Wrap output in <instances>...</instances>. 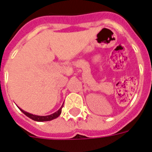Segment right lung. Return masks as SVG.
<instances>
[{
	"label": "right lung",
	"mask_w": 152,
	"mask_h": 152,
	"mask_svg": "<svg viewBox=\"0 0 152 152\" xmlns=\"http://www.w3.org/2000/svg\"><path fill=\"white\" fill-rule=\"evenodd\" d=\"M63 107V105H62L61 108L58 111H56V113H53L51 115H45V116H42V115H33L31 113H27V112H25L24 110L23 109H21L20 108L18 107L20 109V110L22 112L24 115L29 117L31 119L34 120V121H37V122H47V121H51L53 119H55L57 117H59L60 114H61V112H62V108Z\"/></svg>",
	"instance_id": "add662e5"
}]
</instances>
